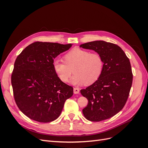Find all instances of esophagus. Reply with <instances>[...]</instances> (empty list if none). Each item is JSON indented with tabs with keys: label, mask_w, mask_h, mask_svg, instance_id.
<instances>
[{
	"label": "esophagus",
	"mask_w": 148,
	"mask_h": 148,
	"mask_svg": "<svg viewBox=\"0 0 148 148\" xmlns=\"http://www.w3.org/2000/svg\"><path fill=\"white\" fill-rule=\"evenodd\" d=\"M73 92L75 94H78L79 92V89L78 88H73Z\"/></svg>",
	"instance_id": "obj_1"
}]
</instances>
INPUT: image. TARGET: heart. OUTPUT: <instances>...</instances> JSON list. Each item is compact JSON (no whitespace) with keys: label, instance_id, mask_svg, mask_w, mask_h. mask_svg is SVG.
Instances as JSON below:
<instances>
[{"label":"heart","instance_id":"1","mask_svg":"<svg viewBox=\"0 0 148 148\" xmlns=\"http://www.w3.org/2000/svg\"><path fill=\"white\" fill-rule=\"evenodd\" d=\"M64 61L53 60V70L62 82H68L73 69L75 75L71 83L75 84H93L100 78L104 69V62L99 53L79 48H74L66 53Z\"/></svg>","mask_w":148,"mask_h":148}]
</instances>
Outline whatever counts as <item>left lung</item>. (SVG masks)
<instances>
[{
	"mask_svg": "<svg viewBox=\"0 0 148 148\" xmlns=\"http://www.w3.org/2000/svg\"><path fill=\"white\" fill-rule=\"evenodd\" d=\"M79 47L95 51L104 62L100 78L80 91L88 100L83 114L91 122L112 117L123 108L130 91L133 82L130 62L122 49L113 43L96 41Z\"/></svg>",
	"mask_w": 148,
	"mask_h": 148,
	"instance_id": "obj_1",
	"label": "left lung"
}]
</instances>
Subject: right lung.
<instances>
[{
	"label": "right lung",
	"mask_w": 148,
	"mask_h": 148,
	"mask_svg": "<svg viewBox=\"0 0 148 148\" xmlns=\"http://www.w3.org/2000/svg\"><path fill=\"white\" fill-rule=\"evenodd\" d=\"M71 46L37 41L16 57L11 77L13 96L19 109L29 119L52 122L73 96V87L61 81L52 65L53 59Z\"/></svg>",
	"instance_id": "right-lung-1"
}]
</instances>
